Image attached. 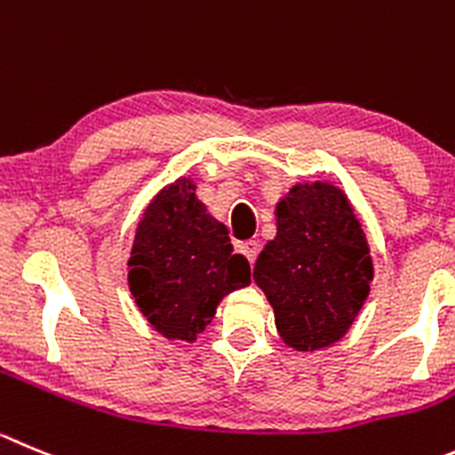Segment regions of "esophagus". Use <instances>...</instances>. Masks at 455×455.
Instances as JSON below:
<instances>
[{
    "mask_svg": "<svg viewBox=\"0 0 455 455\" xmlns=\"http://www.w3.org/2000/svg\"><path fill=\"white\" fill-rule=\"evenodd\" d=\"M258 251H260V247H258V242H244V244H240V253L249 260V265H253L258 258Z\"/></svg>",
    "mask_w": 455,
    "mask_h": 455,
    "instance_id": "34e87169",
    "label": "esophagus"
}]
</instances>
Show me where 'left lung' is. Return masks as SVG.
Instances as JSON below:
<instances>
[{"label":"left lung","mask_w":455,"mask_h":455,"mask_svg":"<svg viewBox=\"0 0 455 455\" xmlns=\"http://www.w3.org/2000/svg\"><path fill=\"white\" fill-rule=\"evenodd\" d=\"M372 275L366 233L339 186L296 184L275 204V237L258 256L253 280L287 346L312 352L341 341Z\"/></svg>","instance_id":"1"}]
</instances>
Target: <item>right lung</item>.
I'll return each instance as SVG.
<instances>
[{
  "label": "right lung",
  "instance_id": "add662e5",
  "mask_svg": "<svg viewBox=\"0 0 455 455\" xmlns=\"http://www.w3.org/2000/svg\"><path fill=\"white\" fill-rule=\"evenodd\" d=\"M180 177L155 195L137 227L130 285L139 312L170 341L193 343L213 321L220 300L251 283L247 258L233 253L228 231Z\"/></svg>",
  "mask_w": 455,
  "mask_h": 455
}]
</instances>
